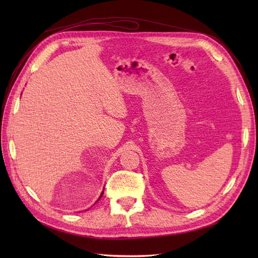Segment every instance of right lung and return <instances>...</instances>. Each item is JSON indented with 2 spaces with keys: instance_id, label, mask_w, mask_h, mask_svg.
I'll list each match as a JSON object with an SVG mask.
<instances>
[{
  "instance_id": "right-lung-1",
  "label": "right lung",
  "mask_w": 258,
  "mask_h": 258,
  "mask_svg": "<svg viewBox=\"0 0 258 258\" xmlns=\"http://www.w3.org/2000/svg\"><path fill=\"white\" fill-rule=\"evenodd\" d=\"M102 195H103V192H102V194H101V196H100V198H101V197H102ZM100 198H99V199H100Z\"/></svg>"
}]
</instances>
